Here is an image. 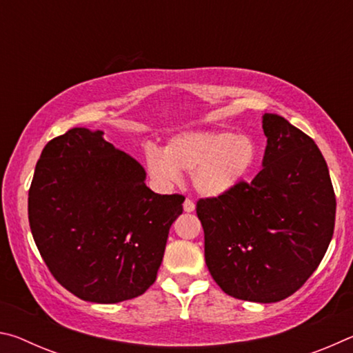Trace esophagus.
I'll return each mask as SVG.
<instances>
[{"label":"esophagus","instance_id":"1","mask_svg":"<svg viewBox=\"0 0 353 353\" xmlns=\"http://www.w3.org/2000/svg\"><path fill=\"white\" fill-rule=\"evenodd\" d=\"M194 208H196V205H194L193 201L188 199V198L183 201V210H185V212H188V213H190V212H194Z\"/></svg>","mask_w":353,"mask_h":353}]
</instances>
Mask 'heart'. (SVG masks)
I'll return each instance as SVG.
<instances>
[{
	"label": "heart",
	"mask_w": 353,
	"mask_h": 353,
	"mask_svg": "<svg viewBox=\"0 0 353 353\" xmlns=\"http://www.w3.org/2000/svg\"><path fill=\"white\" fill-rule=\"evenodd\" d=\"M260 157L259 143L248 134L227 130H185L172 135L162 149L148 145L146 170L160 187L181 182L191 172L193 188L204 198H223L252 174Z\"/></svg>",
	"instance_id": "heart-1"
}]
</instances>
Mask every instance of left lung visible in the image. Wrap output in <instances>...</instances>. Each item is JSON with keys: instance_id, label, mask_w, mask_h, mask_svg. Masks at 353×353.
I'll use <instances>...</instances> for the list:
<instances>
[{"instance_id": "1", "label": "left lung", "mask_w": 353, "mask_h": 353, "mask_svg": "<svg viewBox=\"0 0 353 353\" xmlns=\"http://www.w3.org/2000/svg\"><path fill=\"white\" fill-rule=\"evenodd\" d=\"M263 170L223 198L199 199L205 263L225 294L260 303L296 292L324 259L334 229L333 185L316 143L263 115Z\"/></svg>"}]
</instances>
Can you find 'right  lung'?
<instances>
[{
  "label": "right lung",
  "mask_w": 353,
  "mask_h": 353,
  "mask_svg": "<svg viewBox=\"0 0 353 353\" xmlns=\"http://www.w3.org/2000/svg\"><path fill=\"white\" fill-rule=\"evenodd\" d=\"M73 128L41 151L29 188V225L41 259L82 301L117 303L157 279L182 194H157L146 171L104 140Z\"/></svg>",
  "instance_id": "add662e5"
}]
</instances>
